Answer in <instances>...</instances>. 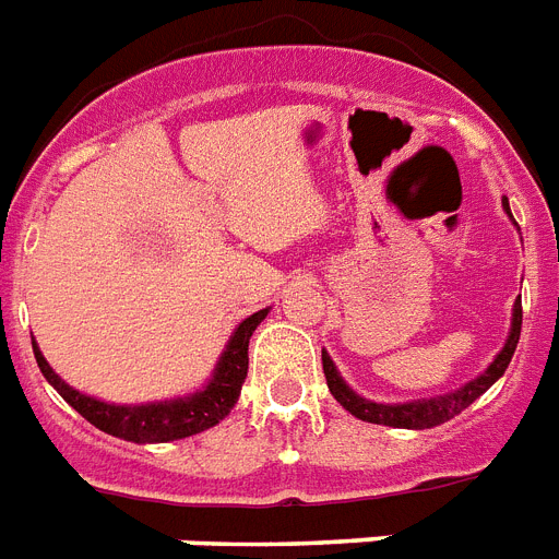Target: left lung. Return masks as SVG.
<instances>
[{"mask_svg":"<svg viewBox=\"0 0 559 559\" xmlns=\"http://www.w3.org/2000/svg\"><path fill=\"white\" fill-rule=\"evenodd\" d=\"M502 205L509 211V200H502ZM520 329H523V306H520L518 299V302H514V322H511L509 340H506V345H502V352L497 354L495 362L486 368V373H479L477 380L463 385V389L454 391V394L435 396V400H419V403L403 405H382L371 403V400H362V396L354 394V391L340 380V373H336L334 362H331V357L325 352H322V371H325V382H329V391L334 394L336 403L343 405L345 412H352L357 419H362V423H377V426L391 428H417V431H423V428H435L440 426V423H449L451 417L465 412L479 394H486V391L500 380L502 373H506V368H509L514 352H518Z\"/></svg>","mask_w":559,"mask_h":559,"instance_id":"8db88e82","label":"left lung"}]
</instances>
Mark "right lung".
<instances>
[{
	"instance_id": "1",
	"label": "right lung",
	"mask_w": 559,
	"mask_h": 559,
	"mask_svg": "<svg viewBox=\"0 0 559 559\" xmlns=\"http://www.w3.org/2000/svg\"><path fill=\"white\" fill-rule=\"evenodd\" d=\"M269 308L251 313L248 320L239 322V329L230 336L228 348L214 371V380L207 382L205 389L197 391L186 400H174V403H154V405H108L99 403L94 396H85L64 385L57 377V371L48 366V359L41 357L39 348L34 345L36 362L45 380L59 391L64 403L76 408L82 417L96 426L105 435H114L128 442H170L182 440V437L200 435L205 428L216 426L219 419L228 417V412L237 403L242 382L248 377V340L253 329L265 320Z\"/></svg>"
}]
</instances>
